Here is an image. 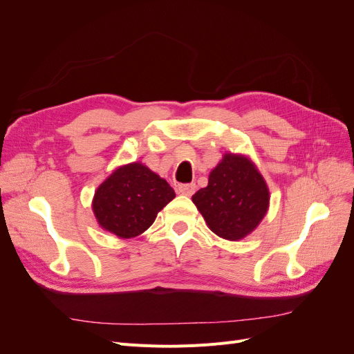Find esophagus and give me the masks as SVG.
I'll return each mask as SVG.
<instances>
[{
  "instance_id": "34e87169",
  "label": "esophagus",
  "mask_w": 354,
  "mask_h": 354,
  "mask_svg": "<svg viewBox=\"0 0 354 354\" xmlns=\"http://www.w3.org/2000/svg\"><path fill=\"white\" fill-rule=\"evenodd\" d=\"M177 190H178V194H181V195H186V196H192V195H194V194H195V190H196V185H195V183H187V185H178Z\"/></svg>"
}]
</instances>
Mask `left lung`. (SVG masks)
<instances>
[{"label": "left lung", "mask_w": 354, "mask_h": 354, "mask_svg": "<svg viewBox=\"0 0 354 354\" xmlns=\"http://www.w3.org/2000/svg\"><path fill=\"white\" fill-rule=\"evenodd\" d=\"M192 201L217 236L243 239L259 226L269 209V189L252 160L226 153L209 173L208 186Z\"/></svg>", "instance_id": "8db88e82"}]
</instances>
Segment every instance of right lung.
<instances>
[{
    "mask_svg": "<svg viewBox=\"0 0 354 354\" xmlns=\"http://www.w3.org/2000/svg\"><path fill=\"white\" fill-rule=\"evenodd\" d=\"M176 198L164 178L140 162L122 165L97 187L93 211L102 229L128 239L152 226L158 212Z\"/></svg>",
    "mask_w": 354,
    "mask_h": 354,
    "instance_id": "add662e5",
    "label": "right lung"
}]
</instances>
